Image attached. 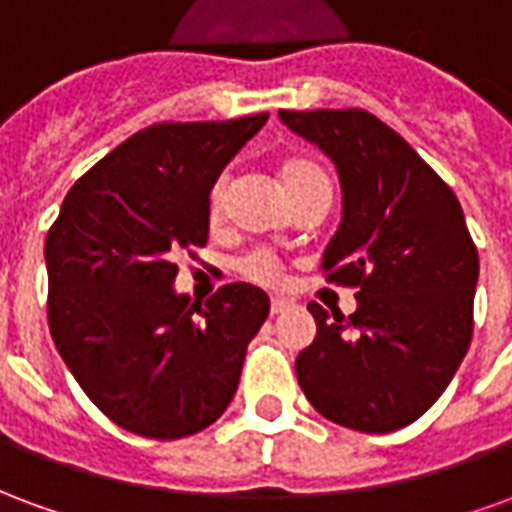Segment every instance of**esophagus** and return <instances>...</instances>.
<instances>
[{"instance_id":"obj_1","label":"esophagus","mask_w":512,"mask_h":512,"mask_svg":"<svg viewBox=\"0 0 512 512\" xmlns=\"http://www.w3.org/2000/svg\"><path fill=\"white\" fill-rule=\"evenodd\" d=\"M293 304H290L288 299H271V315H282V312H288Z\"/></svg>"}]
</instances>
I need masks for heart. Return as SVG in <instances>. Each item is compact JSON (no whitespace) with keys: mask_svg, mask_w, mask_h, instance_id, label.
I'll return each mask as SVG.
<instances>
[{"mask_svg":"<svg viewBox=\"0 0 512 512\" xmlns=\"http://www.w3.org/2000/svg\"><path fill=\"white\" fill-rule=\"evenodd\" d=\"M279 183H282V189H285V194L293 202L315 189H329V175L312 158L290 156L279 164ZM224 194H227V175H219V178L213 180L211 191H208V216L211 219H219L224 205ZM244 268L249 277L263 279V282H274L279 277L277 260L268 255H252L246 260Z\"/></svg>","mask_w":512,"mask_h":512,"instance_id":"heart-1","label":"heart"}]
</instances>
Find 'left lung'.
<instances>
[{"label": "left lung", "mask_w": 512, "mask_h": 512, "mask_svg": "<svg viewBox=\"0 0 512 512\" xmlns=\"http://www.w3.org/2000/svg\"><path fill=\"white\" fill-rule=\"evenodd\" d=\"M332 158L343 219L323 252L329 282L356 288V312L318 323L296 376L318 414L362 433L428 411L472 343L480 260L461 202L417 150L362 109L279 112Z\"/></svg>", "instance_id": "1"}]
</instances>
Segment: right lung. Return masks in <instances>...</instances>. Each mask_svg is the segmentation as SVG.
I'll use <instances>...</instances> for the list:
<instances>
[{
  "label": "right lung",
  "mask_w": 512,
  "mask_h": 512,
  "mask_svg": "<svg viewBox=\"0 0 512 512\" xmlns=\"http://www.w3.org/2000/svg\"><path fill=\"white\" fill-rule=\"evenodd\" d=\"M268 115L158 123L73 183L46 235L49 329L87 397L145 439H183L230 406L268 318L255 285L205 307L175 290V257L208 241V191Z\"/></svg>",
  "instance_id": "1"
}]
</instances>
